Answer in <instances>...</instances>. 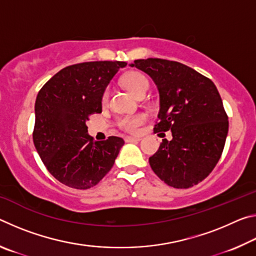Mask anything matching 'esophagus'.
<instances>
[{"mask_svg":"<svg viewBox=\"0 0 256 256\" xmlns=\"http://www.w3.org/2000/svg\"><path fill=\"white\" fill-rule=\"evenodd\" d=\"M140 138H136V136H125V141L126 142H138L140 141Z\"/></svg>","mask_w":256,"mask_h":256,"instance_id":"esophagus-1","label":"esophagus"}]
</instances>
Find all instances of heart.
<instances>
[{
  "mask_svg": "<svg viewBox=\"0 0 256 256\" xmlns=\"http://www.w3.org/2000/svg\"><path fill=\"white\" fill-rule=\"evenodd\" d=\"M124 84L138 98L146 96L150 88L149 79L140 72L130 73L124 79ZM108 99H110V89H106L102 98V105H106L108 102ZM146 118H146V115L144 114V112H138V114L134 115H125L118 118V124L124 131L130 133H138L140 128L146 123Z\"/></svg>",
  "mask_w": 256,
  "mask_h": 256,
  "instance_id": "b5f03b06",
  "label": "heart"
}]
</instances>
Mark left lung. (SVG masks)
Masks as SVG:
<instances>
[{
    "mask_svg": "<svg viewBox=\"0 0 256 256\" xmlns=\"http://www.w3.org/2000/svg\"><path fill=\"white\" fill-rule=\"evenodd\" d=\"M131 66L149 74L158 86L160 110L154 132L172 136L149 158L154 174L175 188L200 183L219 162L228 134V115L216 86L175 60H136Z\"/></svg>",
    "mask_w": 256,
    "mask_h": 256,
    "instance_id": "obj_1",
    "label": "left lung"
}]
</instances>
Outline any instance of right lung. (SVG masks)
<instances>
[{
  "mask_svg": "<svg viewBox=\"0 0 256 256\" xmlns=\"http://www.w3.org/2000/svg\"><path fill=\"white\" fill-rule=\"evenodd\" d=\"M125 66L118 60L73 64L50 78L37 94L34 144L47 170L68 188L97 185L124 144L118 136L94 141L86 122L102 112L106 86Z\"/></svg>",
  "mask_w": 256,
  "mask_h": 256,
  "instance_id": "1",
  "label": "right lung"
}]
</instances>
